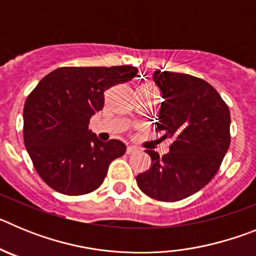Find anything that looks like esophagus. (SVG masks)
<instances>
[{"label": "esophagus", "instance_id": "obj_1", "mask_svg": "<svg viewBox=\"0 0 256 256\" xmlns=\"http://www.w3.org/2000/svg\"><path fill=\"white\" fill-rule=\"evenodd\" d=\"M137 151H138V148H136V146H128V148H126V154H128V155H132V154L137 152Z\"/></svg>", "mask_w": 256, "mask_h": 256}]
</instances>
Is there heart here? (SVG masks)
Instances as JSON below:
<instances>
[{"label":"heart","instance_id":"1","mask_svg":"<svg viewBox=\"0 0 256 256\" xmlns=\"http://www.w3.org/2000/svg\"><path fill=\"white\" fill-rule=\"evenodd\" d=\"M146 86H148V84H146Z\"/></svg>","mask_w":256,"mask_h":256}]
</instances>
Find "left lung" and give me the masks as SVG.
Here are the masks:
<instances>
[{"label": "left lung", "mask_w": 256, "mask_h": 256, "mask_svg": "<svg viewBox=\"0 0 256 256\" xmlns=\"http://www.w3.org/2000/svg\"><path fill=\"white\" fill-rule=\"evenodd\" d=\"M154 82L164 98L156 130L173 144L162 156L146 150L151 166L136 180L150 198L174 202L200 191L218 172L230 148V108L204 79L155 70Z\"/></svg>", "instance_id": "left-lung-1"}]
</instances>
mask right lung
I'll return each mask as SVG.
<instances>
[{"mask_svg":"<svg viewBox=\"0 0 256 256\" xmlns=\"http://www.w3.org/2000/svg\"><path fill=\"white\" fill-rule=\"evenodd\" d=\"M137 68H58L47 74L24 105V144L40 177L69 196L102 184L110 162L126 152L119 140L102 142L88 130L104 108L105 91L134 78Z\"/></svg>","mask_w":256,"mask_h":256,"instance_id":"1","label":"right lung"}]
</instances>
